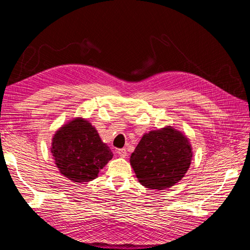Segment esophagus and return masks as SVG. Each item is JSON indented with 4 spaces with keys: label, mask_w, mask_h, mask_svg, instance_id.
<instances>
[{
    "label": "esophagus",
    "mask_w": 250,
    "mask_h": 250,
    "mask_svg": "<svg viewBox=\"0 0 250 250\" xmlns=\"http://www.w3.org/2000/svg\"><path fill=\"white\" fill-rule=\"evenodd\" d=\"M116 152H117V155H118L119 157H122V158H125L126 156V150L125 149V148H122V149H118Z\"/></svg>",
    "instance_id": "34e87169"
}]
</instances>
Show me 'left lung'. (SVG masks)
I'll return each mask as SVG.
<instances>
[{"mask_svg":"<svg viewBox=\"0 0 250 250\" xmlns=\"http://www.w3.org/2000/svg\"><path fill=\"white\" fill-rule=\"evenodd\" d=\"M192 158L189 140L171 126L143 135L132 152L130 163L146 188L172 187L187 173Z\"/></svg>","mask_w":250,"mask_h":250,"instance_id":"obj_1","label":"left lung"}]
</instances>
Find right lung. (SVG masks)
<instances>
[{"instance_id": "right-lung-1", "label": "right lung", "mask_w": 250, "mask_h": 250, "mask_svg": "<svg viewBox=\"0 0 250 250\" xmlns=\"http://www.w3.org/2000/svg\"><path fill=\"white\" fill-rule=\"evenodd\" d=\"M51 153L60 173L74 183L95 179L113 158L98 131L83 118L70 121L56 132Z\"/></svg>"}]
</instances>
